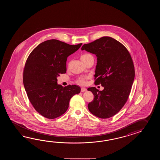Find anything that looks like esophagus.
<instances>
[{
	"mask_svg": "<svg viewBox=\"0 0 160 160\" xmlns=\"http://www.w3.org/2000/svg\"><path fill=\"white\" fill-rule=\"evenodd\" d=\"M87 91V89L86 88H82L81 90V92H86Z\"/></svg>",
	"mask_w": 160,
	"mask_h": 160,
	"instance_id": "esophagus-1",
	"label": "esophagus"
}]
</instances>
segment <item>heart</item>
I'll return each instance as SVG.
<instances>
[{"label":"heart","mask_w":160,"mask_h":160,"mask_svg":"<svg viewBox=\"0 0 160 160\" xmlns=\"http://www.w3.org/2000/svg\"><path fill=\"white\" fill-rule=\"evenodd\" d=\"M89 55H82L81 57V59H83V58H86V57H88ZM77 82L78 83L79 85H85V83H86V77H81V78H79L78 79Z\"/></svg>","instance_id":"obj_1"}]
</instances>
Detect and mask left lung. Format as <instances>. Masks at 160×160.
<instances>
[{
	"label": "left lung",
	"mask_w": 160,
	"mask_h": 160,
	"mask_svg": "<svg viewBox=\"0 0 160 160\" xmlns=\"http://www.w3.org/2000/svg\"><path fill=\"white\" fill-rule=\"evenodd\" d=\"M81 50L96 55L95 84L104 88L102 91L88 88L94 95L88 110L99 118H110L122 108L129 97L135 75L132 57L122 44L109 37L83 44Z\"/></svg>",
	"instance_id": "left-lung-1"
}]
</instances>
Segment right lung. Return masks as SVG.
Listing matches in <instances>:
<instances>
[{
    "mask_svg": "<svg viewBox=\"0 0 160 160\" xmlns=\"http://www.w3.org/2000/svg\"><path fill=\"white\" fill-rule=\"evenodd\" d=\"M81 45L48 40L38 45L27 58L23 72L24 88L34 109L45 118L54 119L63 114L72 97L81 92L77 85H58L57 77L66 73L67 58Z\"/></svg>",
    "mask_w": 160,
    "mask_h": 160,
    "instance_id": "add662e5",
    "label": "right lung"
}]
</instances>
